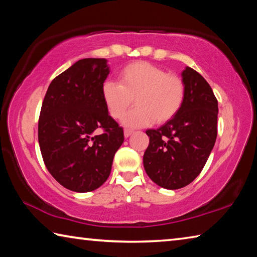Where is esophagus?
Here are the masks:
<instances>
[{"label": "esophagus", "instance_id": "obj_1", "mask_svg": "<svg viewBox=\"0 0 257 257\" xmlns=\"http://www.w3.org/2000/svg\"><path fill=\"white\" fill-rule=\"evenodd\" d=\"M133 134H134L133 130H130V129H124V137H125V138L129 137L130 135H133Z\"/></svg>", "mask_w": 257, "mask_h": 257}]
</instances>
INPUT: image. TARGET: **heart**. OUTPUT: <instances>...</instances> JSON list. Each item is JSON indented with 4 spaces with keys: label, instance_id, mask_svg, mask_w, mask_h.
I'll use <instances>...</instances> for the list:
<instances>
[{
    "label": "heart",
    "instance_id": "1",
    "mask_svg": "<svg viewBox=\"0 0 257 257\" xmlns=\"http://www.w3.org/2000/svg\"><path fill=\"white\" fill-rule=\"evenodd\" d=\"M185 93L179 76L144 61L121 69L118 82L106 80L102 86L103 101L113 119H122L135 99L137 107L123 120L129 127H143L154 120L167 122L180 110Z\"/></svg>",
    "mask_w": 257,
    "mask_h": 257
}]
</instances>
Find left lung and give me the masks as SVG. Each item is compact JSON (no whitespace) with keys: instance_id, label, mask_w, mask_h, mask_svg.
Instances as JSON below:
<instances>
[{"instance_id":"8db88e82","label":"left lung","mask_w":257,"mask_h":257,"mask_svg":"<svg viewBox=\"0 0 257 257\" xmlns=\"http://www.w3.org/2000/svg\"><path fill=\"white\" fill-rule=\"evenodd\" d=\"M181 76L186 93L180 110L160 128L146 130L145 171L167 189L182 188L201 173L217 135L219 107L211 86L189 67Z\"/></svg>"}]
</instances>
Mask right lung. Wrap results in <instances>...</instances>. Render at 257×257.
Listing matches in <instances>:
<instances>
[{
    "instance_id": "right-lung-1",
    "label": "right lung",
    "mask_w": 257,
    "mask_h": 257,
    "mask_svg": "<svg viewBox=\"0 0 257 257\" xmlns=\"http://www.w3.org/2000/svg\"><path fill=\"white\" fill-rule=\"evenodd\" d=\"M105 59H82L55 77L38 120V143L47 170L64 188L87 193L110 176L123 129L108 115L102 86ZM97 131H102L97 134Z\"/></svg>"
}]
</instances>
